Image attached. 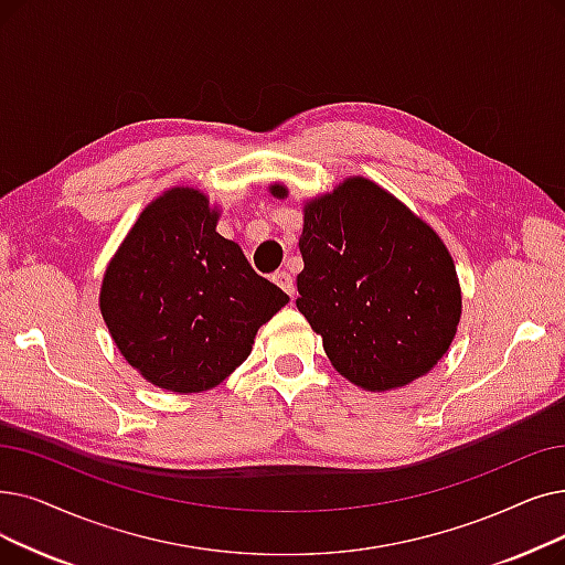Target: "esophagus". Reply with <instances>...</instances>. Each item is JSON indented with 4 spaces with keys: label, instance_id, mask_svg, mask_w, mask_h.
Masks as SVG:
<instances>
[{
    "label": "esophagus",
    "instance_id": "34e87169",
    "mask_svg": "<svg viewBox=\"0 0 565 565\" xmlns=\"http://www.w3.org/2000/svg\"><path fill=\"white\" fill-rule=\"evenodd\" d=\"M273 281H275L281 290H286L290 298L296 296V281H292V277L286 273V269H279V273H275V275H273Z\"/></svg>",
    "mask_w": 565,
    "mask_h": 565
}]
</instances>
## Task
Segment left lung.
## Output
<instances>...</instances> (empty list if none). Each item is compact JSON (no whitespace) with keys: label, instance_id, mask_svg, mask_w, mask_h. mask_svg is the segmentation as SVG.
<instances>
[{"label":"left lung","instance_id":"left-lung-1","mask_svg":"<svg viewBox=\"0 0 565 565\" xmlns=\"http://www.w3.org/2000/svg\"><path fill=\"white\" fill-rule=\"evenodd\" d=\"M275 199L288 189L269 184ZM296 300L334 370L385 392L444 358L461 316L450 252L431 226L364 178L305 203Z\"/></svg>","mask_w":565,"mask_h":565}]
</instances>
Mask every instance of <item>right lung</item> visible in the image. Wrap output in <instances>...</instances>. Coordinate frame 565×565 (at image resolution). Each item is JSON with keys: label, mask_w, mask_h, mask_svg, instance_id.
I'll list each match as a JSON object with an SVG mask.
<instances>
[{"label": "right lung", "mask_w": 565, "mask_h": 565, "mask_svg": "<svg viewBox=\"0 0 565 565\" xmlns=\"http://www.w3.org/2000/svg\"><path fill=\"white\" fill-rule=\"evenodd\" d=\"M218 210L191 186L147 205L106 267L99 307L119 353L168 392H203L252 353L286 292L216 233Z\"/></svg>", "instance_id": "1"}]
</instances>
